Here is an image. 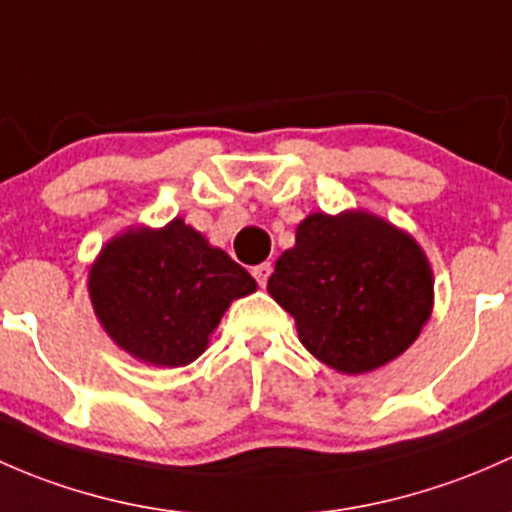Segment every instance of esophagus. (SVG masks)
<instances>
[{
  "label": "esophagus",
  "instance_id": "1",
  "mask_svg": "<svg viewBox=\"0 0 512 512\" xmlns=\"http://www.w3.org/2000/svg\"><path fill=\"white\" fill-rule=\"evenodd\" d=\"M273 271V263H258V266H254V278L258 281V286H266L268 276H271Z\"/></svg>",
  "mask_w": 512,
  "mask_h": 512
}]
</instances>
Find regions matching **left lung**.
Returning a JSON list of instances; mask_svg holds the SVG:
<instances>
[{"instance_id":"1","label":"left lung","mask_w":512,"mask_h":512,"mask_svg":"<svg viewBox=\"0 0 512 512\" xmlns=\"http://www.w3.org/2000/svg\"><path fill=\"white\" fill-rule=\"evenodd\" d=\"M268 293L293 315L310 355L340 374H365L414 345L434 310V271L392 221L365 209L313 212L276 261Z\"/></svg>"}]
</instances>
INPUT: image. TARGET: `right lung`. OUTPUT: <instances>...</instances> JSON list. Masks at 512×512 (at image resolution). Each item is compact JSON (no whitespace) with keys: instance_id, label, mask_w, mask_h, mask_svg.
Here are the masks:
<instances>
[{"instance_id":"right-lung-1","label":"right lung","mask_w":512,"mask_h":512,"mask_svg":"<svg viewBox=\"0 0 512 512\" xmlns=\"http://www.w3.org/2000/svg\"><path fill=\"white\" fill-rule=\"evenodd\" d=\"M244 266L194 226H128L88 268V295L105 335L152 367H184L209 347L221 315L256 291Z\"/></svg>"}]
</instances>
